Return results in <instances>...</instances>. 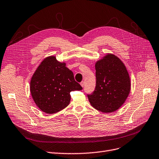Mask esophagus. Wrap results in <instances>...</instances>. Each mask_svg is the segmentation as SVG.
<instances>
[{
  "label": "esophagus",
  "mask_w": 159,
  "mask_h": 159,
  "mask_svg": "<svg viewBox=\"0 0 159 159\" xmlns=\"http://www.w3.org/2000/svg\"><path fill=\"white\" fill-rule=\"evenodd\" d=\"M80 85H81L82 87H84V85H85V82H84V81H82V82H80Z\"/></svg>",
  "instance_id": "obj_1"
}]
</instances>
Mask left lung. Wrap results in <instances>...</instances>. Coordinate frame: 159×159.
<instances>
[{
	"label": "left lung",
	"instance_id": "8db88e82",
	"mask_svg": "<svg viewBox=\"0 0 159 159\" xmlns=\"http://www.w3.org/2000/svg\"><path fill=\"white\" fill-rule=\"evenodd\" d=\"M95 77V90L88 94L91 105L102 112L116 111L125 101L130 89L125 65L115 55L108 54L96 62Z\"/></svg>",
	"mask_w": 159,
	"mask_h": 159
}]
</instances>
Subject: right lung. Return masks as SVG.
I'll return each mask as SVG.
<instances>
[{
    "mask_svg": "<svg viewBox=\"0 0 159 159\" xmlns=\"http://www.w3.org/2000/svg\"><path fill=\"white\" fill-rule=\"evenodd\" d=\"M82 89L73 73L55 57L42 61L32 76L30 86L34 102L47 114L57 113L67 107L71 101L70 92Z\"/></svg>",
    "mask_w": 159,
    "mask_h": 159,
    "instance_id": "obj_1",
    "label": "right lung"
}]
</instances>
